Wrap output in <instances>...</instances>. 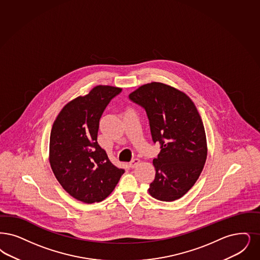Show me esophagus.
I'll return each mask as SVG.
<instances>
[{
    "mask_svg": "<svg viewBox=\"0 0 260 260\" xmlns=\"http://www.w3.org/2000/svg\"><path fill=\"white\" fill-rule=\"evenodd\" d=\"M139 162H140V159H139V158H134V159L129 162V167L135 168V167H137V166L139 165Z\"/></svg>",
    "mask_w": 260,
    "mask_h": 260,
    "instance_id": "obj_1",
    "label": "esophagus"
}]
</instances>
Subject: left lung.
<instances>
[{
  "instance_id": "left-lung-1",
  "label": "left lung",
  "mask_w": 260,
  "mask_h": 260,
  "mask_svg": "<svg viewBox=\"0 0 260 260\" xmlns=\"http://www.w3.org/2000/svg\"><path fill=\"white\" fill-rule=\"evenodd\" d=\"M128 98L145 109L153 141L160 144L149 193L160 201L182 198L207 158L205 129L196 105L186 93L159 82L142 85Z\"/></svg>"
}]
</instances>
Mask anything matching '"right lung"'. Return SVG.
Listing matches in <instances>:
<instances>
[{"label":"right lung","instance_id":"obj_1","mask_svg":"<svg viewBox=\"0 0 260 260\" xmlns=\"http://www.w3.org/2000/svg\"><path fill=\"white\" fill-rule=\"evenodd\" d=\"M121 91L95 86L66 104L53 124L49 144L53 173L68 193L84 203L103 201L125 172L115 167L96 141L104 109Z\"/></svg>","mask_w":260,"mask_h":260}]
</instances>
